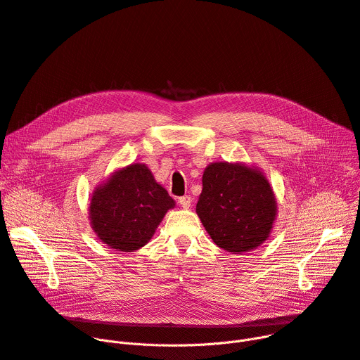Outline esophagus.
<instances>
[{"label":"esophagus","instance_id":"34e87169","mask_svg":"<svg viewBox=\"0 0 360 360\" xmlns=\"http://www.w3.org/2000/svg\"><path fill=\"white\" fill-rule=\"evenodd\" d=\"M179 203H180V206L183 207V209H188L190 206H192V198L190 196H181L180 199H179Z\"/></svg>","mask_w":360,"mask_h":360}]
</instances>
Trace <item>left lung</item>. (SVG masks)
<instances>
[{"label":"left lung","mask_w":360,"mask_h":360,"mask_svg":"<svg viewBox=\"0 0 360 360\" xmlns=\"http://www.w3.org/2000/svg\"><path fill=\"white\" fill-rule=\"evenodd\" d=\"M202 184L196 214L218 247L241 255L267 240L278 203L260 170L241 162H212Z\"/></svg>","instance_id":"obj_1"}]
</instances>
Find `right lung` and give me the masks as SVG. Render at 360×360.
I'll return each instance as SVG.
<instances>
[{
	"instance_id": "add662e5",
	"label": "right lung",
	"mask_w": 360,
	"mask_h": 360,
	"mask_svg": "<svg viewBox=\"0 0 360 360\" xmlns=\"http://www.w3.org/2000/svg\"><path fill=\"white\" fill-rule=\"evenodd\" d=\"M176 202L145 164H131L100 184L90 202V224L97 237L117 251L143 247Z\"/></svg>"
}]
</instances>
